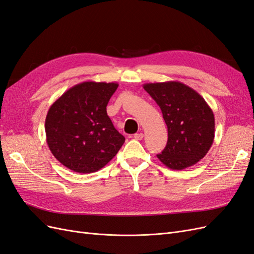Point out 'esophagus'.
<instances>
[{"mask_svg":"<svg viewBox=\"0 0 254 254\" xmlns=\"http://www.w3.org/2000/svg\"><path fill=\"white\" fill-rule=\"evenodd\" d=\"M133 137L135 140H142L143 137H144V134L142 133V132H140V133H135L134 135H133Z\"/></svg>","mask_w":254,"mask_h":254,"instance_id":"34e87169","label":"esophagus"}]
</instances>
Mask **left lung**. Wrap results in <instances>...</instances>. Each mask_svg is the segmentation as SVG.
Returning a JSON list of instances; mask_svg holds the SVG:
<instances>
[{"instance_id":"left-lung-1","label":"left lung","mask_w":254,"mask_h":254,"mask_svg":"<svg viewBox=\"0 0 254 254\" xmlns=\"http://www.w3.org/2000/svg\"><path fill=\"white\" fill-rule=\"evenodd\" d=\"M143 88L160 107L167 126V144L158 159L178 171L196 164L214 141L215 119L210 106L179 81L145 83Z\"/></svg>"}]
</instances>
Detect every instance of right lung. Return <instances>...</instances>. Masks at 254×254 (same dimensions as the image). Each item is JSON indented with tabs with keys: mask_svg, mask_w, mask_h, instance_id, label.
<instances>
[{
	"mask_svg": "<svg viewBox=\"0 0 254 254\" xmlns=\"http://www.w3.org/2000/svg\"><path fill=\"white\" fill-rule=\"evenodd\" d=\"M119 84L84 81L65 91L45 119L47 143L53 156L75 173L101 170L125 142L107 114Z\"/></svg>",
	"mask_w": 254,
	"mask_h": 254,
	"instance_id": "1",
	"label": "right lung"
}]
</instances>
